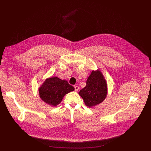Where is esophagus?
<instances>
[{
	"label": "esophagus",
	"mask_w": 151,
	"mask_h": 151,
	"mask_svg": "<svg viewBox=\"0 0 151 151\" xmlns=\"http://www.w3.org/2000/svg\"><path fill=\"white\" fill-rule=\"evenodd\" d=\"M74 88H75V91H78V90H79V88L78 86H77V85H75V86H74Z\"/></svg>",
	"instance_id": "obj_1"
}]
</instances>
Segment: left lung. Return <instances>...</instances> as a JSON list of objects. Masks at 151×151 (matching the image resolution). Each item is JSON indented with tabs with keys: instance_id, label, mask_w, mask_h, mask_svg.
I'll return each mask as SVG.
<instances>
[{
	"instance_id": "1",
	"label": "left lung",
	"mask_w": 151,
	"mask_h": 151,
	"mask_svg": "<svg viewBox=\"0 0 151 151\" xmlns=\"http://www.w3.org/2000/svg\"><path fill=\"white\" fill-rule=\"evenodd\" d=\"M85 105L91 107L101 103L107 95V83L101 72L93 71L87 80L85 87L79 91Z\"/></svg>"
}]
</instances>
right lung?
I'll list each match as a JSON object with an SVG mask.
<instances>
[{
    "mask_svg": "<svg viewBox=\"0 0 151 151\" xmlns=\"http://www.w3.org/2000/svg\"><path fill=\"white\" fill-rule=\"evenodd\" d=\"M74 87L65 80L57 77L47 79L39 88L40 99L50 106H55L62 100L64 95L73 91Z\"/></svg>",
    "mask_w": 151,
    "mask_h": 151,
    "instance_id": "right-lung-1",
    "label": "right lung"
}]
</instances>
